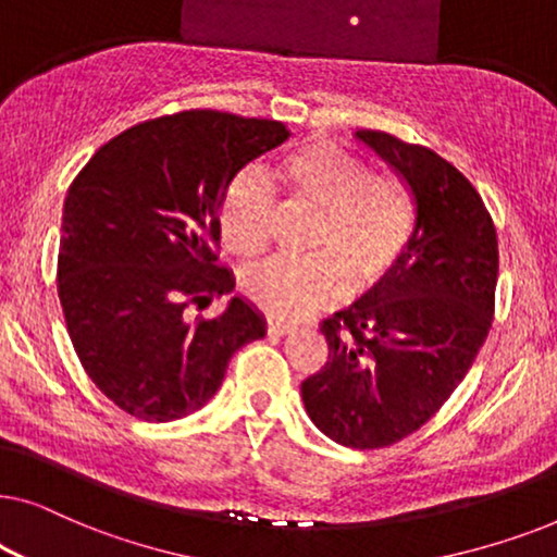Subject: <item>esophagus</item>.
<instances>
[{
	"label": "esophagus",
	"instance_id": "obj_1",
	"mask_svg": "<svg viewBox=\"0 0 557 557\" xmlns=\"http://www.w3.org/2000/svg\"><path fill=\"white\" fill-rule=\"evenodd\" d=\"M265 332H269L271 337H286V334L294 332V324L278 322V319H269V322H265Z\"/></svg>",
	"mask_w": 557,
	"mask_h": 557
}]
</instances>
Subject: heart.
Wrapping results in <instances>:
<instances>
[{"mask_svg": "<svg viewBox=\"0 0 557 557\" xmlns=\"http://www.w3.org/2000/svg\"><path fill=\"white\" fill-rule=\"evenodd\" d=\"M319 210L311 250L304 258L273 256L243 273V292L265 314L299 319L345 292H368L383 281L413 233V197L403 180L370 172L352 151L309 141L281 159L271 180L248 166L225 187L220 235L238 256L261 253L269 243L273 185Z\"/></svg>", "mask_w": 557, "mask_h": 557, "instance_id": "b5f03b06", "label": "heart"}]
</instances>
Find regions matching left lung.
I'll use <instances>...</instances> for the list:
<instances>
[{"label":"left lung","instance_id":"8db88e82","mask_svg":"<svg viewBox=\"0 0 557 557\" xmlns=\"http://www.w3.org/2000/svg\"><path fill=\"white\" fill-rule=\"evenodd\" d=\"M406 182L416 227L383 281L322 322L324 368L301 383L314 425L349 448L421 429L467 377L494 317L497 231L474 185L421 144L355 134Z\"/></svg>","mask_w":557,"mask_h":557}]
</instances>
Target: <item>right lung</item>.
Instances as JSON below:
<instances>
[{"label": "right lung", "mask_w": 557, "mask_h": 557, "mask_svg": "<svg viewBox=\"0 0 557 557\" xmlns=\"http://www.w3.org/2000/svg\"><path fill=\"white\" fill-rule=\"evenodd\" d=\"M288 139L281 121L180 111L126 128L67 189L58 296L75 355L106 398L151 423L195 413L265 322L218 265L220 205L248 162Z\"/></svg>", "instance_id": "1"}]
</instances>
